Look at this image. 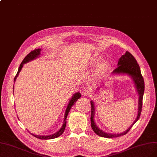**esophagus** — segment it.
Here are the masks:
<instances>
[{"instance_id": "1", "label": "esophagus", "mask_w": 157, "mask_h": 157, "mask_svg": "<svg viewBox=\"0 0 157 157\" xmlns=\"http://www.w3.org/2000/svg\"><path fill=\"white\" fill-rule=\"evenodd\" d=\"M82 95L84 96L89 97V96H91V95H92V91H91L89 89H84L82 91Z\"/></svg>"}]
</instances>
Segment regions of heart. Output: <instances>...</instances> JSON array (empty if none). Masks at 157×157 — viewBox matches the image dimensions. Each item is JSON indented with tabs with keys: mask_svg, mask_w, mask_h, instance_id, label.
I'll use <instances>...</instances> for the list:
<instances>
[{
	"mask_svg": "<svg viewBox=\"0 0 157 157\" xmlns=\"http://www.w3.org/2000/svg\"><path fill=\"white\" fill-rule=\"evenodd\" d=\"M95 62H97V59H94L92 61H91V63L92 64L94 63H95ZM108 69V64L106 62H103L101 63L99 67H97V69H96V71H95V75L97 77H99L101 76V75H103Z\"/></svg>",
	"mask_w": 157,
	"mask_h": 157,
	"instance_id": "heart-1",
	"label": "heart"
}]
</instances>
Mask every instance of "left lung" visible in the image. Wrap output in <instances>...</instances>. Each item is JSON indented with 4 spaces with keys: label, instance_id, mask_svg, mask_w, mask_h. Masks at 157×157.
Returning a JSON list of instances; mask_svg holds the SVG:
<instances>
[{
    "label": "left lung",
    "instance_id": "left-lung-1",
    "mask_svg": "<svg viewBox=\"0 0 157 157\" xmlns=\"http://www.w3.org/2000/svg\"><path fill=\"white\" fill-rule=\"evenodd\" d=\"M117 67L113 70L112 73H126L131 76L134 80V82L139 94V102H138V113L136 120L131 125L127 131L120 134H109L105 132H102L101 130L97 127L94 122V105L92 101H91V126L94 132L101 137H105L107 138L119 137L126 134L130 129L132 128L134 124L136 123L141 115L142 109V100L143 95L144 93V80L142 75L141 71L137 61L135 58L128 51H127L124 55H123L118 61Z\"/></svg>",
    "mask_w": 157,
    "mask_h": 157
}]
</instances>
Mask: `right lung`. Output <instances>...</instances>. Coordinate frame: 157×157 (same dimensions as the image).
I'll return each instance as SVG.
<instances>
[{
  "label": "right lung",
  "instance_id": "1",
  "mask_svg": "<svg viewBox=\"0 0 157 157\" xmlns=\"http://www.w3.org/2000/svg\"><path fill=\"white\" fill-rule=\"evenodd\" d=\"M40 51H41V49L40 48H36L35 50L31 51L29 54H28L27 55L25 58L23 59V60L22 61V62H21V63L20 64V66L19 67V69H18V71H17V73L16 74L15 77L14 78V81L15 80L16 78H17V77L18 76V74L20 72L21 69H22L23 67V65L25 63H26L28 62L30 60H34V58H36V57L40 55ZM80 93H77L75 94L73 97L71 99V101H69V104H68V106L67 107V109H66V113H65V118H64V121H63V125L62 127V128L59 130L57 132H56L55 134H52V135H49V136H37V135H34L33 134H32V135H33L34 136L36 137L37 138H39V139H41V140H48V139H53V138H56L58 136H60V135L63 132L64 130H65V128H66V118H67V116L68 115V113L70 110V109H71V108L73 106V105L75 103V102H76L80 97Z\"/></svg>",
  "mask_w": 157,
  "mask_h": 157
}]
</instances>
